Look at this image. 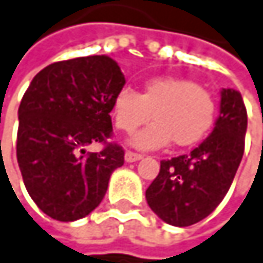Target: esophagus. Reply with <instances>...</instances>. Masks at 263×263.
<instances>
[{
  "mask_svg": "<svg viewBox=\"0 0 263 263\" xmlns=\"http://www.w3.org/2000/svg\"><path fill=\"white\" fill-rule=\"evenodd\" d=\"M143 156L142 154H137V153H133V151H126L124 153V160L126 162H137V160H140Z\"/></svg>",
  "mask_w": 263,
  "mask_h": 263,
  "instance_id": "obj_1",
  "label": "esophagus"
}]
</instances>
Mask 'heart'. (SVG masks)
Listing matches in <instances>:
<instances>
[{
  "instance_id": "obj_1",
  "label": "heart",
  "mask_w": 263,
  "mask_h": 263,
  "mask_svg": "<svg viewBox=\"0 0 263 263\" xmlns=\"http://www.w3.org/2000/svg\"><path fill=\"white\" fill-rule=\"evenodd\" d=\"M115 126L123 133H134L146 121L148 127L130 139L142 149L159 148L170 140L179 148L196 145L214 124L215 103L211 93L189 79L154 78L142 91L121 88L112 104Z\"/></svg>"
}]
</instances>
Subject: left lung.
I'll return each instance as SVG.
<instances>
[{
	"instance_id": "obj_1",
	"label": "left lung",
	"mask_w": 263,
	"mask_h": 263,
	"mask_svg": "<svg viewBox=\"0 0 263 263\" xmlns=\"http://www.w3.org/2000/svg\"><path fill=\"white\" fill-rule=\"evenodd\" d=\"M247 124L240 91L223 88L220 117L212 134L190 154L160 162L157 178L146 189L151 211L179 228L211 215L226 196L241 162Z\"/></svg>"
}]
</instances>
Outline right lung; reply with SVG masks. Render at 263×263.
I'll return each instance as SVG.
<instances>
[{
  "label": "right lung",
  "instance_id": "obj_1",
  "mask_svg": "<svg viewBox=\"0 0 263 263\" xmlns=\"http://www.w3.org/2000/svg\"><path fill=\"white\" fill-rule=\"evenodd\" d=\"M124 82L109 55H87L45 67L25 91L16 160L29 196L48 217L74 221L88 215L124 163L123 148L107 142L114 98ZM90 143L105 148L85 153Z\"/></svg>",
  "mask_w": 263,
  "mask_h": 263
}]
</instances>
